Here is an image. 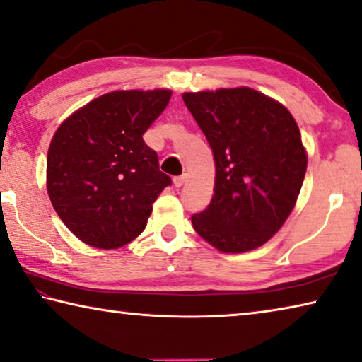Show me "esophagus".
Segmentation results:
<instances>
[{
	"label": "esophagus",
	"mask_w": 362,
	"mask_h": 362,
	"mask_svg": "<svg viewBox=\"0 0 362 362\" xmlns=\"http://www.w3.org/2000/svg\"><path fill=\"white\" fill-rule=\"evenodd\" d=\"M186 180H187V176H186V175H181V176H176V177H173V185H175V187H181V186H185Z\"/></svg>",
	"instance_id": "34e87169"
}]
</instances>
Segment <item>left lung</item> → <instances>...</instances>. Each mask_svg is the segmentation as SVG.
Here are the masks:
<instances>
[{
    "instance_id": "left-lung-1",
    "label": "left lung",
    "mask_w": 362,
    "mask_h": 362,
    "mask_svg": "<svg viewBox=\"0 0 362 362\" xmlns=\"http://www.w3.org/2000/svg\"><path fill=\"white\" fill-rule=\"evenodd\" d=\"M182 100L216 167L215 195L192 215L195 233L226 253L263 245L293 210L305 180L308 160L293 117L245 86L185 93Z\"/></svg>"
}]
</instances>
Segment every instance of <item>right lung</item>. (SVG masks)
I'll return each instance as SVG.
<instances>
[{
	"instance_id": "add662e5",
	"label": "right lung",
	"mask_w": 362,
	"mask_h": 362,
	"mask_svg": "<svg viewBox=\"0 0 362 362\" xmlns=\"http://www.w3.org/2000/svg\"><path fill=\"white\" fill-rule=\"evenodd\" d=\"M170 98L168 90L112 91L57 128L47 151V194L85 244L109 250L136 239L158 194L171 185L142 139Z\"/></svg>"
}]
</instances>
